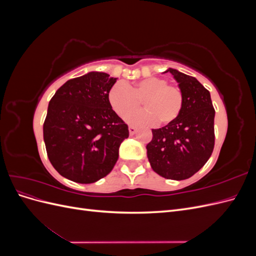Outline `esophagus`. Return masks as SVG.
Here are the masks:
<instances>
[{"instance_id":"34e87169","label":"esophagus","mask_w":256,"mask_h":256,"mask_svg":"<svg viewBox=\"0 0 256 256\" xmlns=\"http://www.w3.org/2000/svg\"><path fill=\"white\" fill-rule=\"evenodd\" d=\"M136 132V127H134V126H130L129 127V134L132 136V134H134Z\"/></svg>"}]
</instances>
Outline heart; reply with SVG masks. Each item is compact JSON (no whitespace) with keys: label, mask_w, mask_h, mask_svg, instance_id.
<instances>
[{"label":"heart","mask_w":256,"mask_h":256,"mask_svg":"<svg viewBox=\"0 0 256 256\" xmlns=\"http://www.w3.org/2000/svg\"><path fill=\"white\" fill-rule=\"evenodd\" d=\"M142 101L146 110L134 112ZM109 102L113 110L120 116H126V122L136 126H150L156 124L168 125L180 115L184 95L176 85L168 84V81L157 76L146 78L128 85L124 82L115 83L109 92Z\"/></svg>","instance_id":"b5f03b06"}]
</instances>
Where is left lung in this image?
Returning a JSON list of instances; mask_svg holds the SVG:
<instances>
[{
  "mask_svg": "<svg viewBox=\"0 0 256 256\" xmlns=\"http://www.w3.org/2000/svg\"><path fill=\"white\" fill-rule=\"evenodd\" d=\"M170 72L182 92L184 104L178 118L168 125L152 129L146 145L152 168L168 180H187L202 168L214 146V109L209 92L194 76L177 69Z\"/></svg>",
  "mask_w": 256,
  "mask_h": 256,
  "instance_id": "8db88e82",
  "label": "left lung"
}]
</instances>
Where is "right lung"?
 <instances>
[{
	"label": "right lung",
	"mask_w": 256,
	"mask_h": 256,
	"mask_svg": "<svg viewBox=\"0 0 256 256\" xmlns=\"http://www.w3.org/2000/svg\"><path fill=\"white\" fill-rule=\"evenodd\" d=\"M116 80L90 72L67 81L50 100L44 141L51 164L67 180L95 182L109 174L118 159L129 131L109 102Z\"/></svg>",
	"instance_id": "right-lung-1"
}]
</instances>
